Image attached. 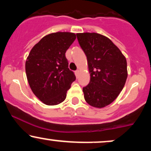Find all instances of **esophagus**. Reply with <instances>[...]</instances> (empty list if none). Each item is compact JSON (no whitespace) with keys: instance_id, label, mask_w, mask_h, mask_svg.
Masks as SVG:
<instances>
[{"instance_id":"esophagus-1","label":"esophagus","mask_w":151,"mask_h":151,"mask_svg":"<svg viewBox=\"0 0 151 151\" xmlns=\"http://www.w3.org/2000/svg\"><path fill=\"white\" fill-rule=\"evenodd\" d=\"M79 70H76L75 71V75H76V77H78V76H79Z\"/></svg>"}]
</instances>
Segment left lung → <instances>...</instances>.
Wrapping results in <instances>:
<instances>
[{
	"mask_svg": "<svg viewBox=\"0 0 151 151\" xmlns=\"http://www.w3.org/2000/svg\"><path fill=\"white\" fill-rule=\"evenodd\" d=\"M87 58L90 81L83 87L84 99L96 108L110 104L122 91L127 79V62L111 40L95 32L77 33Z\"/></svg>",
	"mask_w": 151,
	"mask_h": 151,
	"instance_id": "obj_1",
	"label": "left lung"
}]
</instances>
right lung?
I'll return each mask as SVG.
<instances>
[{
  "label": "right lung",
  "instance_id": "1",
  "mask_svg": "<svg viewBox=\"0 0 151 151\" xmlns=\"http://www.w3.org/2000/svg\"><path fill=\"white\" fill-rule=\"evenodd\" d=\"M76 39L72 32L45 36L31 50L25 62L27 81L32 92L47 105H57L66 99L74 73L68 67L67 49Z\"/></svg>",
  "mask_w": 151,
  "mask_h": 151
}]
</instances>
